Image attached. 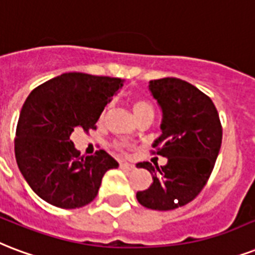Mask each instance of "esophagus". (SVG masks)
<instances>
[{"instance_id": "esophagus-1", "label": "esophagus", "mask_w": 255, "mask_h": 255, "mask_svg": "<svg viewBox=\"0 0 255 255\" xmlns=\"http://www.w3.org/2000/svg\"><path fill=\"white\" fill-rule=\"evenodd\" d=\"M120 168H123V170H133L135 166L133 164H129L127 162H120Z\"/></svg>"}]
</instances>
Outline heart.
Masks as SVG:
<instances>
[{"instance_id":"obj_1","label":"heart","mask_w":255,"mask_h":255,"mask_svg":"<svg viewBox=\"0 0 255 255\" xmlns=\"http://www.w3.org/2000/svg\"><path fill=\"white\" fill-rule=\"evenodd\" d=\"M111 106H107L106 110L103 111L102 116H100V120H104L106 119L107 116V112H108V110H110ZM132 111H133V114H135V116L139 119L140 116H143V115L145 114H152L153 115V110L152 107H151V104H149L147 100H144V99H135L133 102H132ZM116 147L119 148L120 145L116 144Z\"/></svg>"}]
</instances>
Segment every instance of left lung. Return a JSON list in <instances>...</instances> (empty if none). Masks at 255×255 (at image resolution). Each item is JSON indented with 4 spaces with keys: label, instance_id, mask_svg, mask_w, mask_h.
Listing matches in <instances>:
<instances>
[{
    "label": "left lung",
    "instance_id": "obj_1",
    "mask_svg": "<svg viewBox=\"0 0 255 255\" xmlns=\"http://www.w3.org/2000/svg\"><path fill=\"white\" fill-rule=\"evenodd\" d=\"M148 89L162 111V135L152 147L167 163H137L152 175V183L136 192V199L167 211L187 205L205 187L222 144V126L211 99L187 81L164 77L149 81Z\"/></svg>",
    "mask_w": 255,
    "mask_h": 255
}]
</instances>
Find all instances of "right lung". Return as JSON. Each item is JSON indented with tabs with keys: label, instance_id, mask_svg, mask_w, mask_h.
<instances>
[{
	"label": "right lung",
	"instance_id": "1",
	"mask_svg": "<svg viewBox=\"0 0 255 255\" xmlns=\"http://www.w3.org/2000/svg\"><path fill=\"white\" fill-rule=\"evenodd\" d=\"M124 80L80 72L63 73L33 89L19 112L15 160L33 191L60 209L96 198L104 174L118 168L106 151L83 156L71 140L75 128L96 129L104 107Z\"/></svg>",
	"mask_w": 255,
	"mask_h": 255
}]
</instances>
